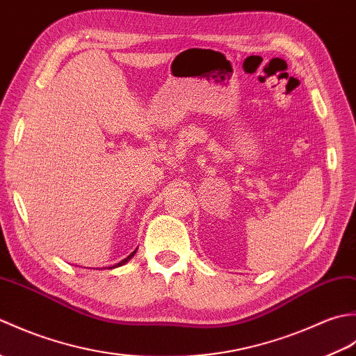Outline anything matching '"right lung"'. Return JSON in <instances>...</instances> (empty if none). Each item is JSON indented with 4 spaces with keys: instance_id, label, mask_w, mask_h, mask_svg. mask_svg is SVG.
Segmentation results:
<instances>
[{
    "instance_id": "right-lung-1",
    "label": "right lung",
    "mask_w": 356,
    "mask_h": 356,
    "mask_svg": "<svg viewBox=\"0 0 356 356\" xmlns=\"http://www.w3.org/2000/svg\"><path fill=\"white\" fill-rule=\"evenodd\" d=\"M134 254H136V251H134V252H131L130 255H128V257H127V259H124L122 261H120V263H118V264H115V266H111V268H118V266H122V264H125V263H127L128 260H130V259H131V257H133Z\"/></svg>"
}]
</instances>
